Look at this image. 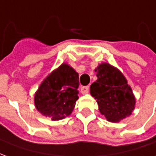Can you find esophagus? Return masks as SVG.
Wrapping results in <instances>:
<instances>
[{
    "label": "esophagus",
    "mask_w": 156,
    "mask_h": 156,
    "mask_svg": "<svg viewBox=\"0 0 156 156\" xmlns=\"http://www.w3.org/2000/svg\"><path fill=\"white\" fill-rule=\"evenodd\" d=\"M89 91V87L88 86H85V87H83L81 88V92L82 94H87Z\"/></svg>",
    "instance_id": "obj_1"
}]
</instances>
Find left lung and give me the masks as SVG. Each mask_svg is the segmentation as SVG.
I'll use <instances>...</instances> for the list:
<instances>
[{"mask_svg":"<svg viewBox=\"0 0 156 156\" xmlns=\"http://www.w3.org/2000/svg\"><path fill=\"white\" fill-rule=\"evenodd\" d=\"M94 71L98 79L90 86V94L98 103L100 114L112 123L131 115L136 99L124 74L108 62L98 64Z\"/></svg>","mask_w":156,"mask_h":156,"instance_id":"8db88e82","label":"left lung"}]
</instances>
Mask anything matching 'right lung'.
<instances>
[{
    "label": "right lung",
    "instance_id": "obj_1",
    "mask_svg": "<svg viewBox=\"0 0 156 156\" xmlns=\"http://www.w3.org/2000/svg\"><path fill=\"white\" fill-rule=\"evenodd\" d=\"M78 73L68 63H62L46 77L34 95L37 110L52 121L71 115L78 99Z\"/></svg>",
    "mask_w": 156,
    "mask_h": 156
}]
</instances>
